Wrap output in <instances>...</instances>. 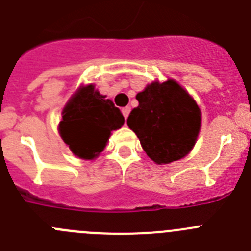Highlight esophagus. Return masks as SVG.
<instances>
[{"label":"esophagus","mask_w":251,"mask_h":251,"mask_svg":"<svg viewBox=\"0 0 251 251\" xmlns=\"http://www.w3.org/2000/svg\"><path fill=\"white\" fill-rule=\"evenodd\" d=\"M129 112H130V107H124V108H122V113H123L124 118L127 119L128 116H129Z\"/></svg>","instance_id":"34e87169"}]
</instances>
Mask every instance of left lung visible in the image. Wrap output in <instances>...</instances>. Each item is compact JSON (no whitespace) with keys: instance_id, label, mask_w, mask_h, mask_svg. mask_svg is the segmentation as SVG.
<instances>
[{"instance_id":"obj_1","label":"left lung","mask_w":251,"mask_h":251,"mask_svg":"<svg viewBox=\"0 0 251 251\" xmlns=\"http://www.w3.org/2000/svg\"><path fill=\"white\" fill-rule=\"evenodd\" d=\"M139 104L127 119L142 148L157 165L185 157L201 130V109L173 78L154 81L135 96Z\"/></svg>"}]
</instances>
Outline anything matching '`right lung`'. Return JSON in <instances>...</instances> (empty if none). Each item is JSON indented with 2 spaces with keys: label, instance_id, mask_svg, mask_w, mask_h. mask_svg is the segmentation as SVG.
<instances>
[{
  "label": "right lung",
  "instance_id": "1",
  "mask_svg": "<svg viewBox=\"0 0 251 251\" xmlns=\"http://www.w3.org/2000/svg\"><path fill=\"white\" fill-rule=\"evenodd\" d=\"M59 134L75 156L94 160L103 151L113 130L124 124V117L111 100L94 83L81 85L63 108Z\"/></svg>",
  "mask_w": 251,
  "mask_h": 251
}]
</instances>
